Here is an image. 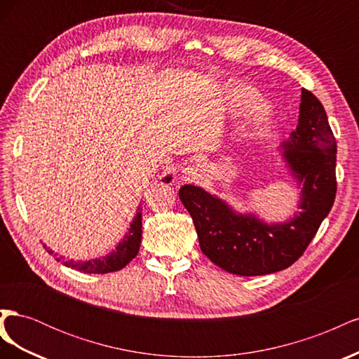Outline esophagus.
I'll return each mask as SVG.
<instances>
[{
  "instance_id": "1",
  "label": "esophagus",
  "mask_w": 359,
  "mask_h": 359,
  "mask_svg": "<svg viewBox=\"0 0 359 359\" xmlns=\"http://www.w3.org/2000/svg\"><path fill=\"white\" fill-rule=\"evenodd\" d=\"M202 178V169L199 166H189L182 170V181L198 182Z\"/></svg>"
}]
</instances>
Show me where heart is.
I'll use <instances>...</instances> for the list:
<instances>
[{
    "instance_id": "obj_1",
    "label": "heart",
    "mask_w": 359,
    "mask_h": 359,
    "mask_svg": "<svg viewBox=\"0 0 359 359\" xmlns=\"http://www.w3.org/2000/svg\"><path fill=\"white\" fill-rule=\"evenodd\" d=\"M220 103L223 109L235 116H250L265 111V100L255 88L244 83H229L222 90Z\"/></svg>"
}]
</instances>
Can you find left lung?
Listing matches in <instances>:
<instances>
[{
  "mask_svg": "<svg viewBox=\"0 0 359 359\" xmlns=\"http://www.w3.org/2000/svg\"><path fill=\"white\" fill-rule=\"evenodd\" d=\"M283 148L292 173L304 184L302 211L290 222L265 224L252 214L233 212L201 187L180 189L202 253L227 273L252 277L286 269L306 252L332 208L337 142L322 103L306 88L301 94L298 127Z\"/></svg>",
  "mask_w": 359,
  "mask_h": 359,
  "instance_id": "left-lung-1",
  "label": "left lung"
}]
</instances>
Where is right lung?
<instances>
[{
  "mask_svg": "<svg viewBox=\"0 0 359 359\" xmlns=\"http://www.w3.org/2000/svg\"><path fill=\"white\" fill-rule=\"evenodd\" d=\"M163 181L169 182L170 177L165 178ZM137 210L139 212L136 214L133 223L130 224V229L126 233L124 240L118 244V247L111 255L100 259L86 260V262H74V260L70 259V260H64L62 264L69 268L82 271L85 274H106V273H114V271L123 269L130 260H133L136 257V255L139 253L140 240H142V212H140V206ZM43 247L48 250L49 255H53L50 248H48L46 245Z\"/></svg>",
  "mask_w": 359,
  "mask_h": 359,
  "instance_id": "obj_1",
  "label": "right lung"
}]
</instances>
